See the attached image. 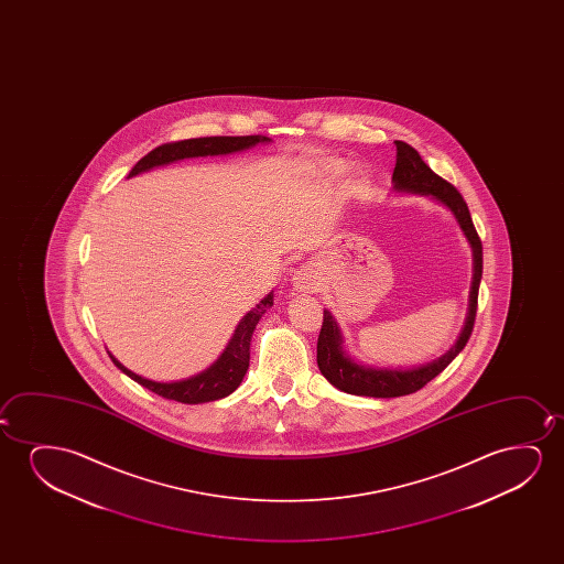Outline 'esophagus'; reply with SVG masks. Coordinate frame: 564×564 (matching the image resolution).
<instances>
[{
    "mask_svg": "<svg viewBox=\"0 0 564 564\" xmlns=\"http://www.w3.org/2000/svg\"><path fill=\"white\" fill-rule=\"evenodd\" d=\"M293 285L299 291H316L319 285L316 270L312 265H302L301 270L294 273Z\"/></svg>",
    "mask_w": 564,
    "mask_h": 564,
    "instance_id": "esophagus-1",
    "label": "esophagus"
}]
</instances>
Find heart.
I'll return each instance as SVG.
<instances>
[{
	"mask_svg": "<svg viewBox=\"0 0 564 564\" xmlns=\"http://www.w3.org/2000/svg\"><path fill=\"white\" fill-rule=\"evenodd\" d=\"M322 170L329 173V175H339L345 171V163L337 162V160H327V162L322 163Z\"/></svg>",
	"mask_w": 564,
	"mask_h": 564,
	"instance_id": "b5f03b06",
	"label": "heart"
}]
</instances>
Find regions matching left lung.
<instances>
[{
  "mask_svg": "<svg viewBox=\"0 0 564 564\" xmlns=\"http://www.w3.org/2000/svg\"><path fill=\"white\" fill-rule=\"evenodd\" d=\"M397 147V165L393 171V183L397 191L404 193L424 194L433 196L435 200L445 204L460 225L466 239L474 250V281H471L470 310L466 317L460 337L456 340L455 347L448 350L447 355L441 356L440 360H433L427 366L412 368V370H387V368H366L360 364L352 362L345 350L343 339L332 312L324 310V324L317 337V366L324 373V378L348 394H360V397H376V399H391L402 394L416 393L422 387L427 386L435 376L447 368L448 364L455 360V356L466 347L474 332L476 312H478V291L484 271V252H481V240L478 231L471 224L470 209L464 202L463 194L456 191L455 186L440 177L437 173L425 165L416 150L402 142L394 140Z\"/></svg>",
  "mask_w": 564,
  "mask_h": 564,
  "instance_id": "left-lung-1",
  "label": "left lung"
}]
</instances>
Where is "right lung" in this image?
<instances>
[{"mask_svg": "<svg viewBox=\"0 0 564 564\" xmlns=\"http://www.w3.org/2000/svg\"><path fill=\"white\" fill-rule=\"evenodd\" d=\"M270 140L268 137H262V134H250V137H204V139L165 142V144L154 148L152 152H148L142 160H139V163L129 173V177L139 175L142 171L152 170L155 165H163V163L177 162V160H185V158H198V155L231 154V152L254 147L258 142H270ZM271 306H273V294H268L260 304H256V308L250 310L247 316L240 319L231 343L225 348L224 355L219 356V360L214 366H209L208 370L202 371V373L191 379L173 381V383H158V381L140 378L131 370H127L123 364L117 362L113 356L109 355V358L129 378L134 379L142 387H147L152 393L160 394L163 399L185 402V404L217 401V399H224L227 394H231L245 378L248 362H250L252 333H254L256 324L260 322V317Z\"/></svg>", "mask_w": 564, "mask_h": 564, "instance_id": "1", "label": "right lung"}]
</instances>
